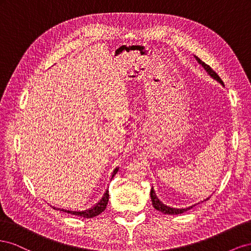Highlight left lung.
I'll list each match as a JSON object with an SVG mask.
<instances>
[{
	"label": "left lung",
	"instance_id": "8db88e82",
	"mask_svg": "<svg viewBox=\"0 0 251 251\" xmlns=\"http://www.w3.org/2000/svg\"><path fill=\"white\" fill-rule=\"evenodd\" d=\"M195 57H196L197 60H198V63H199L200 65H202V67L204 68L205 70H206V72L210 75L211 77H214L215 79H217L219 82H221L222 85L224 86V83H223L222 79L220 78L219 75H218L214 70L211 69L210 66H208V65L205 64L204 62H202V60H201L198 56H195ZM151 203H153V206H154L157 210L161 211L162 214H165V215H179V214H182V212L187 211L188 209H191V208H193L194 206H196V204L193 205V206H191V207H187V208H173V207H170V206H166V205H164L161 201H159V199L157 198V196H156V194H155V192H154L153 187H151ZM208 199H209V198H207L206 200H208Z\"/></svg>",
	"mask_w": 251,
	"mask_h": 251
}]
</instances>
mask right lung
Returning a JSON list of instances; mask_svg holds the SVG:
<instances>
[{
  "mask_svg": "<svg viewBox=\"0 0 251 251\" xmlns=\"http://www.w3.org/2000/svg\"><path fill=\"white\" fill-rule=\"evenodd\" d=\"M117 171H118V169H115V171L113 172L112 178L115 176ZM108 201H109V191H105L101 200L92 208H90L88 210H83V211H71V210H65V209H60V211L68 212V214H70V215H75V216L83 217V218H93V217H96L100 214H101V212L105 209V207H107V205H108Z\"/></svg>",
  "mask_w": 251,
  "mask_h": 251,
  "instance_id": "obj_1",
  "label": "right lung"
}]
</instances>
